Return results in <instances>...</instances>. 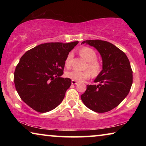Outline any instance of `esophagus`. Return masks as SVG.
I'll list each match as a JSON object with an SVG mask.
<instances>
[{"label":"esophagus","instance_id":"1","mask_svg":"<svg viewBox=\"0 0 146 146\" xmlns=\"http://www.w3.org/2000/svg\"><path fill=\"white\" fill-rule=\"evenodd\" d=\"M71 84H72L73 85H75V84H77V82H76V81H75V80H71Z\"/></svg>","mask_w":146,"mask_h":146}]
</instances>
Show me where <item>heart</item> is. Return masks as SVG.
I'll return each mask as SVG.
<instances>
[{
	"label": "heart",
	"mask_w": 146,
	"mask_h": 146,
	"mask_svg": "<svg viewBox=\"0 0 146 146\" xmlns=\"http://www.w3.org/2000/svg\"><path fill=\"white\" fill-rule=\"evenodd\" d=\"M81 56L88 62V68L91 71V73L94 76L97 75L101 70L100 64L97 60V55L93 49L88 47H83L79 51ZM73 56L72 53H70L67 56L65 60V65L67 68L71 66V60ZM66 76L71 80L75 81H82L85 79L89 78L91 76V72L89 70L79 71L77 70H73L66 73Z\"/></svg>",
	"instance_id": "obj_1"
}]
</instances>
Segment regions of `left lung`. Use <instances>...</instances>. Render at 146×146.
Here are the masks:
<instances>
[{"instance_id":"obj_1","label":"left lung","mask_w":146,"mask_h":146,"mask_svg":"<svg viewBox=\"0 0 146 146\" xmlns=\"http://www.w3.org/2000/svg\"><path fill=\"white\" fill-rule=\"evenodd\" d=\"M93 46L102 60V70L94 82L88 85L81 99L86 107L97 113L110 111L127 97L133 84V71L125 54L107 41L87 40L82 42Z\"/></svg>"}]
</instances>
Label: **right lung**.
Masks as SVG:
<instances>
[{
	"instance_id": "right-lung-1",
	"label": "right lung",
	"mask_w": 146,
	"mask_h": 146,
	"mask_svg": "<svg viewBox=\"0 0 146 146\" xmlns=\"http://www.w3.org/2000/svg\"><path fill=\"white\" fill-rule=\"evenodd\" d=\"M78 43L42 44L20 59L14 73L15 86L21 99L33 110L48 112L62 102L71 80L60 76L66 57Z\"/></svg>"
}]
</instances>
